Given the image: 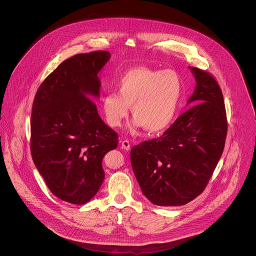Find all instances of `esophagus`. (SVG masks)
Instances as JSON below:
<instances>
[{"mask_svg": "<svg viewBox=\"0 0 256 256\" xmlns=\"http://www.w3.org/2000/svg\"><path fill=\"white\" fill-rule=\"evenodd\" d=\"M121 146H122V148H124L125 150H130V143H129V141L124 140V141L121 143Z\"/></svg>", "mask_w": 256, "mask_h": 256, "instance_id": "obj_1", "label": "esophagus"}]
</instances>
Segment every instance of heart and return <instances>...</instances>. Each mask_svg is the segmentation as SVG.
I'll list each match as a JSON object with an SVG mask.
<instances>
[{
  "instance_id": "b5f03b06",
  "label": "heart",
  "mask_w": 256,
  "mask_h": 256,
  "mask_svg": "<svg viewBox=\"0 0 256 256\" xmlns=\"http://www.w3.org/2000/svg\"><path fill=\"white\" fill-rule=\"evenodd\" d=\"M182 92V80L176 72L136 67L123 74L117 94H106L102 106L113 128L122 125L131 108L135 117L132 128L144 127L150 133H158L174 120Z\"/></svg>"
}]
</instances>
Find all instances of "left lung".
<instances>
[{
    "label": "left lung",
    "instance_id": "obj_1",
    "mask_svg": "<svg viewBox=\"0 0 256 256\" xmlns=\"http://www.w3.org/2000/svg\"><path fill=\"white\" fill-rule=\"evenodd\" d=\"M196 82L193 104L158 139L131 150L143 194L158 206H182L203 192L222 154L226 117L222 94L209 74L188 67Z\"/></svg>",
    "mask_w": 256,
    "mask_h": 256
}]
</instances>
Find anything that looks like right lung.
<instances>
[{
	"label": "right lung",
	"instance_id": "right-lung-1",
	"mask_svg": "<svg viewBox=\"0 0 256 256\" xmlns=\"http://www.w3.org/2000/svg\"><path fill=\"white\" fill-rule=\"evenodd\" d=\"M108 51L78 54L61 63L37 90L32 113V156L50 191L74 205L88 203L104 180L102 158L117 134L98 115L100 73Z\"/></svg>",
	"mask_w": 256,
	"mask_h": 256
}]
</instances>
